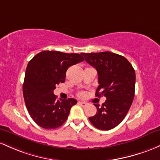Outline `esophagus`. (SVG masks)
Wrapping results in <instances>:
<instances>
[{"mask_svg": "<svg viewBox=\"0 0 160 160\" xmlns=\"http://www.w3.org/2000/svg\"><path fill=\"white\" fill-rule=\"evenodd\" d=\"M78 103L79 104L81 107H85L86 106H87V103H85V102H80L79 101Z\"/></svg>", "mask_w": 160, "mask_h": 160, "instance_id": "1", "label": "esophagus"}]
</instances>
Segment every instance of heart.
<instances>
[{
    "label": "heart",
    "instance_id": "b5f03b06",
    "mask_svg": "<svg viewBox=\"0 0 160 160\" xmlns=\"http://www.w3.org/2000/svg\"><path fill=\"white\" fill-rule=\"evenodd\" d=\"M79 96L80 97H83L84 96V93H80V94H79Z\"/></svg>",
    "mask_w": 160,
    "mask_h": 160
}]
</instances>
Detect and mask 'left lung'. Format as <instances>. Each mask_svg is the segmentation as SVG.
<instances>
[{
	"instance_id": "left-lung-1",
	"label": "left lung",
	"mask_w": 160,
	"mask_h": 160,
	"mask_svg": "<svg viewBox=\"0 0 160 160\" xmlns=\"http://www.w3.org/2000/svg\"><path fill=\"white\" fill-rule=\"evenodd\" d=\"M86 62L98 71L96 95L107 100L97 107L95 116L89 117L91 124L100 130H110L125 119L134 97L135 72L125 57L111 52L83 53Z\"/></svg>"
}]
</instances>
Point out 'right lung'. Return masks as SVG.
<instances>
[{
    "instance_id": "right-lung-1",
    "label": "right lung",
    "mask_w": 160,
    "mask_h": 160,
    "mask_svg": "<svg viewBox=\"0 0 160 160\" xmlns=\"http://www.w3.org/2000/svg\"><path fill=\"white\" fill-rule=\"evenodd\" d=\"M83 53L44 51L35 55L27 66L22 85L26 108L37 125L46 129L61 126L68 119L74 98L57 100L53 90L66 79L69 66L85 60Z\"/></svg>"
}]
</instances>
